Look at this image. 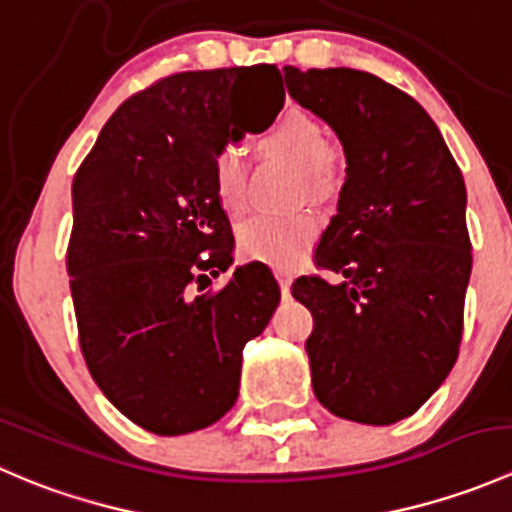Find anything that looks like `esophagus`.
I'll return each instance as SVG.
<instances>
[{
    "label": "esophagus",
    "mask_w": 512,
    "mask_h": 512,
    "mask_svg": "<svg viewBox=\"0 0 512 512\" xmlns=\"http://www.w3.org/2000/svg\"><path fill=\"white\" fill-rule=\"evenodd\" d=\"M275 277H277V282H280V287H282V292H287L289 289V282H292V272L289 270H275Z\"/></svg>",
    "instance_id": "obj_1"
}]
</instances>
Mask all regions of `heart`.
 Segmentation results:
<instances>
[{
    "mask_svg": "<svg viewBox=\"0 0 512 512\" xmlns=\"http://www.w3.org/2000/svg\"><path fill=\"white\" fill-rule=\"evenodd\" d=\"M267 156L285 158L302 168V193L312 200H327L342 183L339 156L332 148L327 128L319 118L302 108H289L262 138ZM213 193L227 215H240L247 205V168L237 148H225L213 165ZM319 223L314 215H255L237 230V247L247 260L289 267L307 255L317 237Z\"/></svg>",
    "mask_w": 512,
    "mask_h": 512,
    "instance_id": "b5f03b06",
    "label": "heart"
}]
</instances>
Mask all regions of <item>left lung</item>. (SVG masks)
I'll return each instance as SVG.
<instances>
[{"mask_svg": "<svg viewBox=\"0 0 512 512\" xmlns=\"http://www.w3.org/2000/svg\"><path fill=\"white\" fill-rule=\"evenodd\" d=\"M287 91L344 148L347 178L314 262V396L347 421L389 426L421 409L458 356L471 280L466 183L441 131L404 91L356 69L285 66Z\"/></svg>", "mask_w": 512, "mask_h": 512, "instance_id": "1", "label": "left lung"}]
</instances>
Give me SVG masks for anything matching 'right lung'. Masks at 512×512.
<instances>
[{
	"mask_svg": "<svg viewBox=\"0 0 512 512\" xmlns=\"http://www.w3.org/2000/svg\"><path fill=\"white\" fill-rule=\"evenodd\" d=\"M275 75L252 66L160 79L116 108L74 178L66 265L81 352L103 396L158 436L198 431L235 406L242 349L280 304L260 262L235 267L220 292L193 294L208 280L200 272L232 265L215 158L275 121L285 103L282 76L266 89Z\"/></svg>",
	"mask_w": 512,
	"mask_h": 512,
	"instance_id": "right-lung-1",
	"label": "right lung"
}]
</instances>
